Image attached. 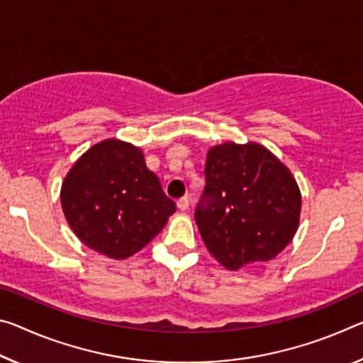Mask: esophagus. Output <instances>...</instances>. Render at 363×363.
<instances>
[{
    "label": "esophagus",
    "instance_id": "obj_1",
    "mask_svg": "<svg viewBox=\"0 0 363 363\" xmlns=\"http://www.w3.org/2000/svg\"><path fill=\"white\" fill-rule=\"evenodd\" d=\"M176 203H177V208H179L181 211H186L189 208V199L187 197H181Z\"/></svg>",
    "mask_w": 363,
    "mask_h": 363
}]
</instances>
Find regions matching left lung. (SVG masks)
Masks as SVG:
<instances>
[{
    "label": "left lung",
    "mask_w": 363,
    "mask_h": 363,
    "mask_svg": "<svg viewBox=\"0 0 363 363\" xmlns=\"http://www.w3.org/2000/svg\"><path fill=\"white\" fill-rule=\"evenodd\" d=\"M205 181L195 223L224 268L235 272L273 260L294 238L301 191L291 171L260 143L211 147Z\"/></svg>",
    "instance_id": "left-lung-1"
}]
</instances>
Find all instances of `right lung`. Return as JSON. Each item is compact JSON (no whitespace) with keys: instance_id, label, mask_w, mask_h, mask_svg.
<instances>
[{"instance_id":"right-lung-1","label":"right lung","mask_w":363,"mask_h":363,"mask_svg":"<svg viewBox=\"0 0 363 363\" xmlns=\"http://www.w3.org/2000/svg\"><path fill=\"white\" fill-rule=\"evenodd\" d=\"M61 206L74 234L114 260L142 250L176 211L140 148L118 139L99 142L74 163Z\"/></svg>"}]
</instances>
